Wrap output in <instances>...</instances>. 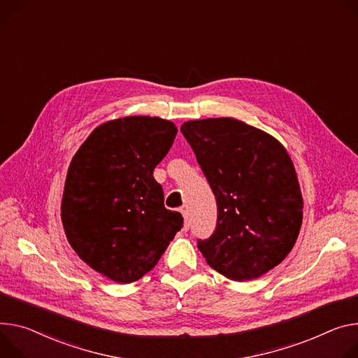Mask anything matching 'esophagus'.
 Here are the masks:
<instances>
[{
  "label": "esophagus",
  "instance_id": "1",
  "mask_svg": "<svg viewBox=\"0 0 358 358\" xmlns=\"http://www.w3.org/2000/svg\"><path fill=\"white\" fill-rule=\"evenodd\" d=\"M180 211H181V214H182V217H184V230L187 231L188 229H189V221H188V213H187V208H180Z\"/></svg>",
  "mask_w": 358,
  "mask_h": 358
}]
</instances>
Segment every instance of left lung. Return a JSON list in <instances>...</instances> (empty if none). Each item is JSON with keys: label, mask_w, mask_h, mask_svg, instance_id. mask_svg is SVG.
Here are the masks:
<instances>
[{"label": "left lung", "mask_w": 358, "mask_h": 358, "mask_svg": "<svg viewBox=\"0 0 358 358\" xmlns=\"http://www.w3.org/2000/svg\"><path fill=\"white\" fill-rule=\"evenodd\" d=\"M191 145L217 201V225L199 248L207 264L234 281L278 266L294 247L303 197L292 161L270 134L234 118L187 121Z\"/></svg>", "instance_id": "8db88e82"}]
</instances>
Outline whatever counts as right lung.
I'll list each match as a JSON object with an SVG mask.
<instances>
[{"mask_svg": "<svg viewBox=\"0 0 358 358\" xmlns=\"http://www.w3.org/2000/svg\"><path fill=\"white\" fill-rule=\"evenodd\" d=\"M177 127L158 117H125L96 127L73 157L61 218L69 243L91 268L128 284L151 271L181 230L152 173Z\"/></svg>", "mask_w": 358, "mask_h": 358, "instance_id": "right-lung-1", "label": "right lung"}]
</instances>
